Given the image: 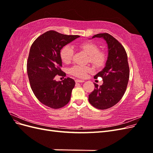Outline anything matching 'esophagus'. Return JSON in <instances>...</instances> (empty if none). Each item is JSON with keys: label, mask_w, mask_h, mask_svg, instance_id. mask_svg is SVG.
<instances>
[{"label": "esophagus", "mask_w": 153, "mask_h": 153, "mask_svg": "<svg viewBox=\"0 0 153 153\" xmlns=\"http://www.w3.org/2000/svg\"><path fill=\"white\" fill-rule=\"evenodd\" d=\"M75 82H76V83H83V82H84V80H78V79H76V80H75Z\"/></svg>", "instance_id": "34e87169"}]
</instances>
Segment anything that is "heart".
<instances>
[{
  "instance_id": "1",
  "label": "heart",
  "mask_w": 153,
  "mask_h": 153,
  "mask_svg": "<svg viewBox=\"0 0 153 153\" xmlns=\"http://www.w3.org/2000/svg\"><path fill=\"white\" fill-rule=\"evenodd\" d=\"M78 47L83 52L89 55V61L97 68H102L105 66L106 61V55L100 51L98 45L93 42H84L78 45ZM74 55V50L70 46L66 45L64 47L61 52V57L63 62L65 64L70 63ZM91 71L90 66H83L75 65L71 68L69 72L72 75L83 78L85 77L87 73Z\"/></svg>"
}]
</instances>
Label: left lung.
<instances>
[{"mask_svg": "<svg viewBox=\"0 0 153 153\" xmlns=\"http://www.w3.org/2000/svg\"><path fill=\"white\" fill-rule=\"evenodd\" d=\"M101 38L108 45V57L105 68L94 76H100L103 84L89 95V103L96 108L105 110L116 105L126 91L129 76L128 56L123 46L108 33L96 34L92 38Z\"/></svg>", "mask_w": 153, "mask_h": 153, "instance_id": "1", "label": "left lung"}]
</instances>
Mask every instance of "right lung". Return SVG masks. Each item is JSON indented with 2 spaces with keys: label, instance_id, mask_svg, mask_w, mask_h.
<instances>
[{
  "label": "right lung",
  "instance_id": "obj_1",
  "mask_svg": "<svg viewBox=\"0 0 153 153\" xmlns=\"http://www.w3.org/2000/svg\"><path fill=\"white\" fill-rule=\"evenodd\" d=\"M79 37L49 30L31 46L27 64L31 89L40 102L50 108H61L70 100L75 82L69 77L57 82L55 76L66 75L61 69V49Z\"/></svg>",
  "mask_w": 153,
  "mask_h": 153
}]
</instances>
